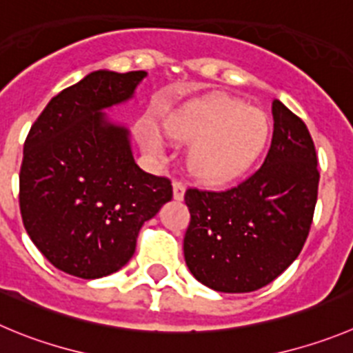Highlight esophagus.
I'll return each instance as SVG.
<instances>
[{"instance_id": "esophagus-1", "label": "esophagus", "mask_w": 353, "mask_h": 353, "mask_svg": "<svg viewBox=\"0 0 353 353\" xmlns=\"http://www.w3.org/2000/svg\"><path fill=\"white\" fill-rule=\"evenodd\" d=\"M172 188H174V199L183 200L184 199V192H186V184H184L183 181H174Z\"/></svg>"}]
</instances>
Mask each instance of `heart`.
I'll use <instances>...</instances> for the list:
<instances>
[{
  "instance_id": "obj_1",
  "label": "heart",
  "mask_w": 353,
  "mask_h": 353,
  "mask_svg": "<svg viewBox=\"0 0 353 353\" xmlns=\"http://www.w3.org/2000/svg\"><path fill=\"white\" fill-rule=\"evenodd\" d=\"M169 137L183 144H195L190 165L207 183H226L245 172L261 154L270 137V121L261 111L242 102L214 99L186 104L165 120ZM153 121L141 132L148 153L165 157L167 137Z\"/></svg>"
}]
</instances>
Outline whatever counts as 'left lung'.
I'll use <instances>...</instances> for the list:
<instances>
[{
    "label": "left lung",
    "mask_w": 353,
    "mask_h": 353,
    "mask_svg": "<svg viewBox=\"0 0 353 353\" xmlns=\"http://www.w3.org/2000/svg\"><path fill=\"white\" fill-rule=\"evenodd\" d=\"M263 165L226 192L190 188L184 259L196 281L219 292H251L275 281L301 252L319 192L310 132L281 101Z\"/></svg>",
    "instance_id": "8db88e82"
}]
</instances>
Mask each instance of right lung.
I'll list each match as a JSON object with an SVG mask.
<instances>
[{"label": "right lung", "instance_id": "right-lung-1", "mask_svg": "<svg viewBox=\"0 0 353 353\" xmlns=\"http://www.w3.org/2000/svg\"><path fill=\"white\" fill-rule=\"evenodd\" d=\"M146 71L99 69L55 95L24 143L19 203L32 243L62 272L101 279L136 252L139 230L172 200L167 177L134 160L130 132L104 113Z\"/></svg>", "mask_w": 353, "mask_h": 353}]
</instances>
